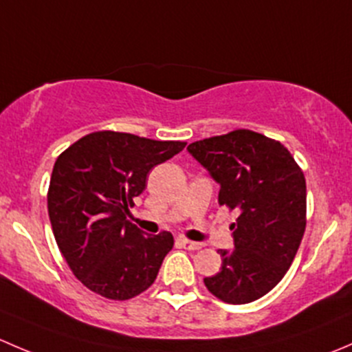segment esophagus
<instances>
[{"label":"esophagus","instance_id":"1","mask_svg":"<svg viewBox=\"0 0 352 352\" xmlns=\"http://www.w3.org/2000/svg\"><path fill=\"white\" fill-rule=\"evenodd\" d=\"M180 243H182L184 248H187V250H201L202 248V243L192 242V240H189V239H182L180 240Z\"/></svg>","mask_w":352,"mask_h":352}]
</instances>
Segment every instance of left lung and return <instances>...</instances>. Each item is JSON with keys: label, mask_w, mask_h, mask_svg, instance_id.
Listing matches in <instances>:
<instances>
[{"label": "left lung", "mask_w": 352, "mask_h": 352, "mask_svg": "<svg viewBox=\"0 0 352 352\" xmlns=\"http://www.w3.org/2000/svg\"><path fill=\"white\" fill-rule=\"evenodd\" d=\"M187 150L221 186L219 206L239 212L235 248L219 250L221 271L204 285L225 303L258 300L285 278L303 239V170L285 144L250 129L206 138Z\"/></svg>", "instance_id": "obj_1"}]
</instances>
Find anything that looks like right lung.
Returning <instances> with one entry per match:
<instances>
[{"label": "right lung", "mask_w": 352, "mask_h": 352, "mask_svg": "<svg viewBox=\"0 0 352 352\" xmlns=\"http://www.w3.org/2000/svg\"><path fill=\"white\" fill-rule=\"evenodd\" d=\"M186 144L97 131L58 156L47 190L49 219L81 285L117 301L153 285L173 236L170 232L143 235L126 216L146 187L150 170Z\"/></svg>", "instance_id": "1"}]
</instances>
